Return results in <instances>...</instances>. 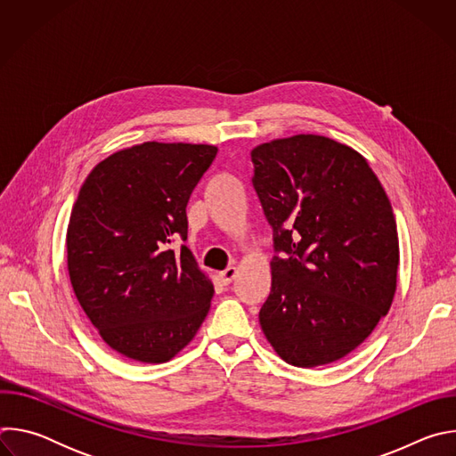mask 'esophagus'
Instances as JSON below:
<instances>
[{
  "instance_id": "34e87169",
  "label": "esophagus",
  "mask_w": 456,
  "mask_h": 456,
  "mask_svg": "<svg viewBox=\"0 0 456 456\" xmlns=\"http://www.w3.org/2000/svg\"><path fill=\"white\" fill-rule=\"evenodd\" d=\"M236 267H227L224 273H220V281L224 283V285H231L232 283V280L236 278Z\"/></svg>"
}]
</instances>
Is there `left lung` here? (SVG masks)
<instances>
[{"instance_id":"1","label":"left lung","mask_w":456,"mask_h":456,"mask_svg":"<svg viewBox=\"0 0 456 456\" xmlns=\"http://www.w3.org/2000/svg\"><path fill=\"white\" fill-rule=\"evenodd\" d=\"M250 159L276 252L259 324L289 364L334 362L392 306L399 267L392 204L368 162L327 137L273 141Z\"/></svg>"}]
</instances>
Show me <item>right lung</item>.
<instances>
[{
  "mask_svg": "<svg viewBox=\"0 0 456 456\" xmlns=\"http://www.w3.org/2000/svg\"><path fill=\"white\" fill-rule=\"evenodd\" d=\"M216 153L144 142L99 162L79 191L67 232L70 281L101 338L124 357L169 361L209 312L215 287L183 241L189 197Z\"/></svg>",
  "mask_w": 456,
  "mask_h": 456,
  "instance_id": "right-lung-1",
  "label": "right lung"
}]
</instances>
